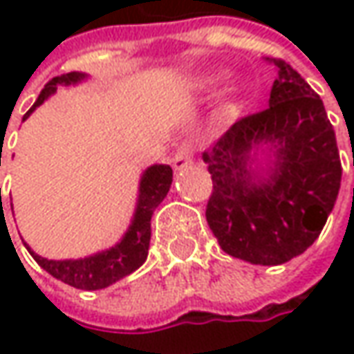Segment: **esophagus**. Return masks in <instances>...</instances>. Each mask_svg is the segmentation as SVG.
<instances>
[{"mask_svg": "<svg viewBox=\"0 0 354 354\" xmlns=\"http://www.w3.org/2000/svg\"><path fill=\"white\" fill-rule=\"evenodd\" d=\"M194 158V148L191 142H183L181 146L177 148L175 151V156H173L171 165L173 169H183V167H187V165H191L193 163Z\"/></svg>", "mask_w": 354, "mask_h": 354, "instance_id": "obj_1", "label": "esophagus"}]
</instances>
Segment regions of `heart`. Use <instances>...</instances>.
I'll use <instances>...</instances> for the list:
<instances>
[{
  "mask_svg": "<svg viewBox=\"0 0 354 354\" xmlns=\"http://www.w3.org/2000/svg\"><path fill=\"white\" fill-rule=\"evenodd\" d=\"M212 83H214V77H205V80L198 82V87H208V85H212ZM226 111H232V105H227Z\"/></svg>",
  "mask_w": 354,
  "mask_h": 354,
  "instance_id": "1",
  "label": "heart"
}]
</instances>
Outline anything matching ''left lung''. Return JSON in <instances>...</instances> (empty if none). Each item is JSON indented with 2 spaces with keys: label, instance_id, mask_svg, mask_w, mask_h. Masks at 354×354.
I'll list each match as a JSON object with an SVG mask.
<instances>
[{
  "label": "left lung",
  "instance_id": "8db88e82",
  "mask_svg": "<svg viewBox=\"0 0 354 354\" xmlns=\"http://www.w3.org/2000/svg\"><path fill=\"white\" fill-rule=\"evenodd\" d=\"M279 75L269 106L241 116L205 149L212 177L206 222L227 255L255 265H282L314 243L341 187L333 127L319 95L290 64L274 58ZM275 149L269 182L247 167L255 143Z\"/></svg>",
  "mask_w": 354,
  "mask_h": 354
}]
</instances>
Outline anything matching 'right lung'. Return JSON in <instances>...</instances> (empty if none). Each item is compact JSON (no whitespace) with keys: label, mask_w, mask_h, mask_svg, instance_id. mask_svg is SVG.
I'll return each instance as SVG.
<instances>
[{"label":"right lung","mask_w":354,"mask_h":354,"mask_svg":"<svg viewBox=\"0 0 354 354\" xmlns=\"http://www.w3.org/2000/svg\"><path fill=\"white\" fill-rule=\"evenodd\" d=\"M82 77L83 73L75 72L62 73V75L52 77L44 85V89L40 91L37 103L32 105V109L23 118H27L37 106L42 105V101L50 93H54L58 85H70V83L80 82ZM171 181L173 169L169 165H151L148 171L144 173V177L140 181V201L134 220H132V226L128 227L127 236L122 238V241L116 243L113 249L97 253L93 257H85V259L77 261H48L44 257H39L37 253H32L27 248L28 253L54 279L66 282L73 288H80V290L106 288L109 284L120 281L122 277L136 271L140 265L146 261L149 249V238H151L149 220H151L153 210L165 198V194L171 187Z\"/></svg>","instance_id":"add662e5"}]
</instances>
